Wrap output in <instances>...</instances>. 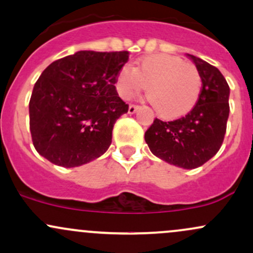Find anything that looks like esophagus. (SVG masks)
Listing matches in <instances>:
<instances>
[{
	"label": "esophagus",
	"mask_w": 253,
	"mask_h": 253,
	"mask_svg": "<svg viewBox=\"0 0 253 253\" xmlns=\"http://www.w3.org/2000/svg\"><path fill=\"white\" fill-rule=\"evenodd\" d=\"M139 109V105H135V104H129L128 107V113L129 114H134L137 110Z\"/></svg>",
	"instance_id": "obj_1"
}]
</instances>
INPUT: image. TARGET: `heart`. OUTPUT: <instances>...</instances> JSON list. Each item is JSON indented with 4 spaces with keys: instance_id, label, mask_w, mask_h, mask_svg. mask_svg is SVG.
<instances>
[{
    "instance_id": "heart-1",
    "label": "heart",
    "mask_w": 253,
    "mask_h": 253,
    "mask_svg": "<svg viewBox=\"0 0 253 253\" xmlns=\"http://www.w3.org/2000/svg\"><path fill=\"white\" fill-rule=\"evenodd\" d=\"M115 87L122 98H131L148 87V99L158 115L177 119L193 109L202 91V77L193 65L177 56L152 55L133 69L122 66Z\"/></svg>"
}]
</instances>
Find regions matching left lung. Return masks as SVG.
Returning a JSON list of instances; mask_svg holds the SVG:
<instances>
[{"label":"left lung","instance_id":"left-lung-1","mask_svg":"<svg viewBox=\"0 0 253 253\" xmlns=\"http://www.w3.org/2000/svg\"><path fill=\"white\" fill-rule=\"evenodd\" d=\"M202 77L198 102L187 115L173 121L155 119L145 132L150 151L185 169L201 167L217 154L227 129L229 86L215 66L188 55Z\"/></svg>","mask_w":253,"mask_h":253}]
</instances>
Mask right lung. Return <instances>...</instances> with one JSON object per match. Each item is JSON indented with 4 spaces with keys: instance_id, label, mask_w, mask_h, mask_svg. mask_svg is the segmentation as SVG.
I'll return each instance as SVG.
<instances>
[{
    "instance_id": "obj_1",
    "label": "right lung",
    "mask_w": 253,
    "mask_h": 253,
    "mask_svg": "<svg viewBox=\"0 0 253 253\" xmlns=\"http://www.w3.org/2000/svg\"><path fill=\"white\" fill-rule=\"evenodd\" d=\"M128 54L82 50L44 69L30 99V131L38 154L71 168L107 151L114 124L128 112L115 87Z\"/></svg>"
}]
</instances>
